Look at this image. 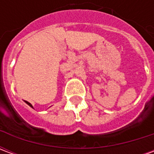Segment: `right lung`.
<instances>
[{"instance_id": "obj_1", "label": "right lung", "mask_w": 154, "mask_h": 154, "mask_svg": "<svg viewBox=\"0 0 154 154\" xmlns=\"http://www.w3.org/2000/svg\"><path fill=\"white\" fill-rule=\"evenodd\" d=\"M25 103H26V104H27L28 106H29L31 107V108H34V107H33V106H32L31 104L29 103V102H28V101H26V100H25Z\"/></svg>"}]
</instances>
